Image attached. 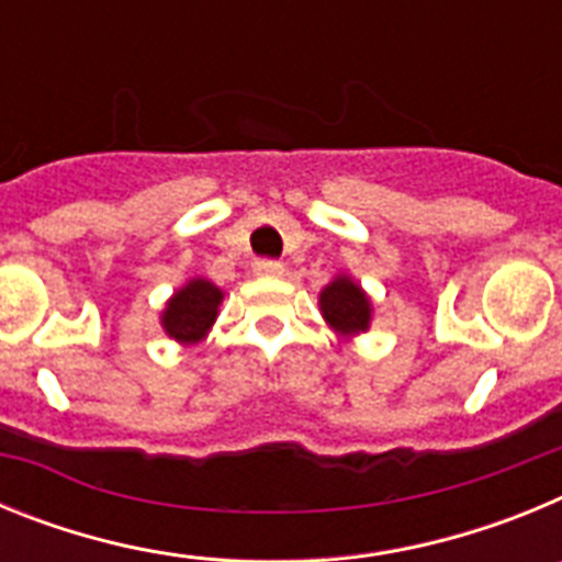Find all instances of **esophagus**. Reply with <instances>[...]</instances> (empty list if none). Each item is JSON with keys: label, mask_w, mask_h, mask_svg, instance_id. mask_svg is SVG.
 <instances>
[{"label": "esophagus", "mask_w": 562, "mask_h": 562, "mask_svg": "<svg viewBox=\"0 0 562 562\" xmlns=\"http://www.w3.org/2000/svg\"><path fill=\"white\" fill-rule=\"evenodd\" d=\"M252 272L261 278H281L284 276V265L281 261H272V258H258L252 265Z\"/></svg>", "instance_id": "esophagus-1"}]
</instances>
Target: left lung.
I'll list each match as a JSON object with an SVG mask.
<instances>
[{
	"mask_svg": "<svg viewBox=\"0 0 562 562\" xmlns=\"http://www.w3.org/2000/svg\"><path fill=\"white\" fill-rule=\"evenodd\" d=\"M317 306H321V315L329 324V329L335 335L346 337V340L366 335L371 329L374 304H371L369 292L362 290L355 278L346 276V272H337L329 284L321 290Z\"/></svg>",
	"mask_w": 562,
	"mask_h": 562,
	"instance_id": "1",
	"label": "left lung"
}]
</instances>
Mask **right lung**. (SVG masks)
Segmentation results:
<instances>
[{
    "label": "right lung",
    "mask_w": 562,
    "mask_h": 562,
    "mask_svg": "<svg viewBox=\"0 0 562 562\" xmlns=\"http://www.w3.org/2000/svg\"><path fill=\"white\" fill-rule=\"evenodd\" d=\"M225 292L207 281V278H191L180 290L173 292L160 312V326L171 340L180 346H193L205 340L213 329Z\"/></svg>",
    "instance_id": "right-lung-1"
}]
</instances>
